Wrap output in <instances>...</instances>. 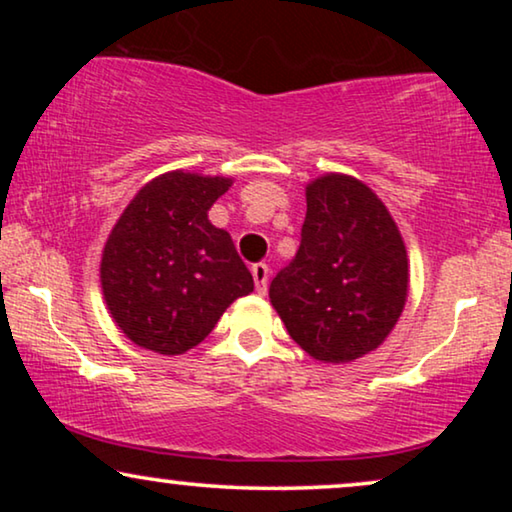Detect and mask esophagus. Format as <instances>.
<instances>
[{
    "label": "esophagus",
    "instance_id": "34e87169",
    "mask_svg": "<svg viewBox=\"0 0 512 512\" xmlns=\"http://www.w3.org/2000/svg\"><path fill=\"white\" fill-rule=\"evenodd\" d=\"M251 275H254V284H256V291L265 296V291H268V277H270V268L265 263H256L254 268H251Z\"/></svg>",
    "mask_w": 512,
    "mask_h": 512
}]
</instances>
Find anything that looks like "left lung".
Wrapping results in <instances>:
<instances>
[{"label": "left lung", "instance_id": "1", "mask_svg": "<svg viewBox=\"0 0 512 512\" xmlns=\"http://www.w3.org/2000/svg\"><path fill=\"white\" fill-rule=\"evenodd\" d=\"M307 214L293 261L270 284V303L312 359L349 363L373 352L408 300L410 265L384 202L349 174L305 188Z\"/></svg>", "mask_w": 512, "mask_h": 512}]
</instances>
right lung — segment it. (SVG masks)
Instances as JSON below:
<instances>
[{"label":"right lung","mask_w":512,"mask_h":512,"mask_svg":"<svg viewBox=\"0 0 512 512\" xmlns=\"http://www.w3.org/2000/svg\"><path fill=\"white\" fill-rule=\"evenodd\" d=\"M233 179L174 170L125 207L102 251L100 282L116 326L151 352L184 354L212 333L254 279L207 212Z\"/></svg>","instance_id":"right-lung-1"}]
</instances>
